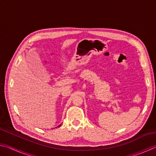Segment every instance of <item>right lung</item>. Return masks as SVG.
Listing matches in <instances>:
<instances>
[{
  "label": "right lung",
  "instance_id": "right-lung-1",
  "mask_svg": "<svg viewBox=\"0 0 156 156\" xmlns=\"http://www.w3.org/2000/svg\"><path fill=\"white\" fill-rule=\"evenodd\" d=\"M61 126V124H59V126H57V127H59V126ZM57 127H56V128H57Z\"/></svg>",
  "mask_w": 156,
  "mask_h": 156
}]
</instances>
